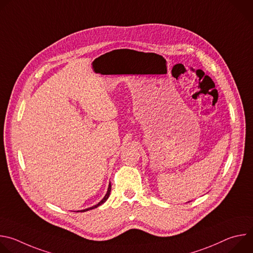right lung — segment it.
I'll use <instances>...</instances> for the list:
<instances>
[{"label": "right lung", "instance_id": "add662e5", "mask_svg": "<svg viewBox=\"0 0 253 253\" xmlns=\"http://www.w3.org/2000/svg\"><path fill=\"white\" fill-rule=\"evenodd\" d=\"M110 192H111V184H109V187H108V191H107V193H106V195L104 196V198L98 203V204H96V205H94V206H92V207H90V208H87V209H84V210H81V212H85V211H88V210H91V209H94V208H97L98 206H100L101 204H103L107 199H108V197H109V195H110ZM77 212H79V211H77Z\"/></svg>", "mask_w": 253, "mask_h": 253}]
</instances>
